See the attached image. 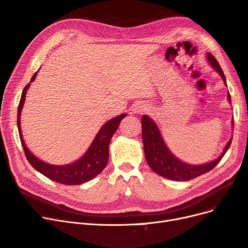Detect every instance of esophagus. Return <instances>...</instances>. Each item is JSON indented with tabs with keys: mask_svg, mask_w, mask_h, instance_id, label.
<instances>
[{
	"mask_svg": "<svg viewBox=\"0 0 248 248\" xmlns=\"http://www.w3.org/2000/svg\"><path fill=\"white\" fill-rule=\"evenodd\" d=\"M146 110V106L143 105V104H137L135 105L133 108H132V113H141V112H144Z\"/></svg>",
	"mask_w": 248,
	"mask_h": 248,
	"instance_id": "obj_1",
	"label": "esophagus"
}]
</instances>
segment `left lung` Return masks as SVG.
Masks as SVG:
<instances>
[{"instance_id": "1", "label": "left lung", "mask_w": 248, "mask_h": 248, "mask_svg": "<svg viewBox=\"0 0 248 248\" xmlns=\"http://www.w3.org/2000/svg\"><path fill=\"white\" fill-rule=\"evenodd\" d=\"M206 58L210 65L221 76L225 85L227 86L225 75L217 59L210 53L206 54ZM227 97L229 103H231V96L229 92ZM141 119L142 141L144 145L146 161H147L148 166L154 172H156L157 175L169 180L189 181L212 170L221 161L225 153L230 148L232 142V139L229 140V142L225 146L223 153L217 159L203 164H189L180 160L170 152V150L168 148V146L163 141L157 124L149 116L143 115ZM232 124L234 126V119H232Z\"/></svg>"}]
</instances>
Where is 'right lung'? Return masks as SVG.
<instances>
[{"mask_svg": "<svg viewBox=\"0 0 248 248\" xmlns=\"http://www.w3.org/2000/svg\"><path fill=\"white\" fill-rule=\"evenodd\" d=\"M36 71L32 76L31 82L34 80L36 77ZM30 84H27L23 89L21 94L20 102L18 105V113H17V126L18 132H19L20 141L23 146V150L25 153L26 159L31 164V167L38 170L39 172L43 173L45 177L48 179L55 181L60 184L64 185H80L84 184L86 182L91 181L94 179L96 176L104 170L109 158V144L111 141L113 134L118 129L119 124H121L122 119L126 116V113H123L116 117H113L110 121L106 122L103 126L99 130L98 134L96 135L95 139L90 145V147L86 151V153L82 156L75 161L73 163L64 164V166H54V164H49L36 156L30 151V149L26 147L25 142L23 140V136L21 132V125H20V115L22 108L24 105V101L26 97V92L29 90Z\"/></svg>", "mask_w": 248, "mask_h": 248, "instance_id": "obj_1", "label": "right lung"}]
</instances>
